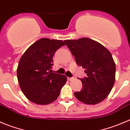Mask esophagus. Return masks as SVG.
Segmentation results:
<instances>
[{
	"mask_svg": "<svg viewBox=\"0 0 130 130\" xmlns=\"http://www.w3.org/2000/svg\"><path fill=\"white\" fill-rule=\"evenodd\" d=\"M74 79V78H73V77H71H71H68V80H69V81H72V80H73Z\"/></svg>",
	"mask_w": 130,
	"mask_h": 130,
	"instance_id": "34e87169",
	"label": "esophagus"
}]
</instances>
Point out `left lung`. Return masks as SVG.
<instances>
[{
	"instance_id": "left-lung-1",
	"label": "left lung",
	"mask_w": 130,
	"mask_h": 130,
	"mask_svg": "<svg viewBox=\"0 0 130 130\" xmlns=\"http://www.w3.org/2000/svg\"><path fill=\"white\" fill-rule=\"evenodd\" d=\"M65 44L76 62L85 69L87 77L81 78L83 87L74 92L76 98L86 104H96L108 96L115 82L116 66L108 50L88 38L66 40Z\"/></svg>"
}]
</instances>
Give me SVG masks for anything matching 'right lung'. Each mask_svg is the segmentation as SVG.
<instances>
[{"instance_id": "obj_1", "label": "right lung", "mask_w": 130, "mask_h": 130, "mask_svg": "<svg viewBox=\"0 0 130 130\" xmlns=\"http://www.w3.org/2000/svg\"><path fill=\"white\" fill-rule=\"evenodd\" d=\"M65 45L60 40L41 38L22 56L17 69L19 85L31 102L46 105L56 101L67 81L62 74L51 73L53 56Z\"/></svg>"}]
</instances>
